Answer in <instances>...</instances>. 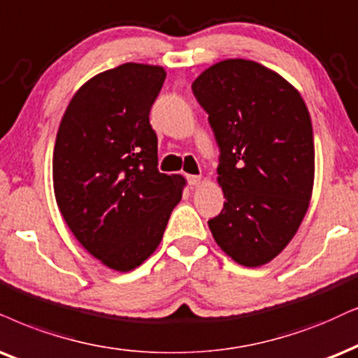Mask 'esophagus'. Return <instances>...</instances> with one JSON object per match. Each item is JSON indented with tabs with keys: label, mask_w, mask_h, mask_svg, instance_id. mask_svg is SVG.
<instances>
[{
	"label": "esophagus",
	"mask_w": 358,
	"mask_h": 358,
	"mask_svg": "<svg viewBox=\"0 0 358 358\" xmlns=\"http://www.w3.org/2000/svg\"><path fill=\"white\" fill-rule=\"evenodd\" d=\"M200 180H201L200 175H187V182H188V185H192V187L200 183Z\"/></svg>",
	"instance_id": "esophagus-1"
}]
</instances>
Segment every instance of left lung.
<instances>
[{
    "mask_svg": "<svg viewBox=\"0 0 358 358\" xmlns=\"http://www.w3.org/2000/svg\"><path fill=\"white\" fill-rule=\"evenodd\" d=\"M192 89L220 147L218 182L226 198L208 226L226 255L257 268L287 246L309 208V110L286 79L246 59L211 66Z\"/></svg>",
    "mask_w": 358,
    "mask_h": 358,
    "instance_id": "1",
    "label": "left lung"
}]
</instances>
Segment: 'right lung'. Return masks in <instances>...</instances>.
<instances>
[{
	"label": "right lung",
	"mask_w": 358,
	"mask_h": 358,
	"mask_svg": "<svg viewBox=\"0 0 358 358\" xmlns=\"http://www.w3.org/2000/svg\"><path fill=\"white\" fill-rule=\"evenodd\" d=\"M166 72L127 62L87 80L67 106L52 157L54 193L78 241L115 271L142 264L182 200L183 176L160 173L150 108Z\"/></svg>",
	"instance_id": "1"
}]
</instances>
